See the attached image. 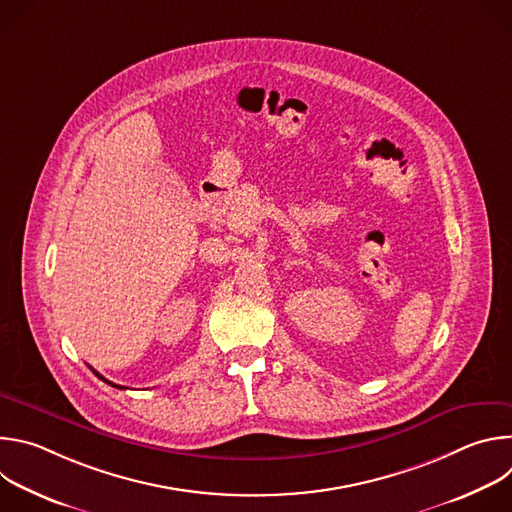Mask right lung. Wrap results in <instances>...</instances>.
<instances>
[{
	"label": "right lung",
	"instance_id": "right-lung-1",
	"mask_svg": "<svg viewBox=\"0 0 512 512\" xmlns=\"http://www.w3.org/2000/svg\"><path fill=\"white\" fill-rule=\"evenodd\" d=\"M91 371H93V369H91ZM93 373H95V375H97V377H99V379H101V381H105V383H107V385H111V387H117V389H123V387H119V385H115V383H111V381H107V379H105V377H101V375H99V373H97V371H93Z\"/></svg>",
	"mask_w": 512,
	"mask_h": 512
}]
</instances>
